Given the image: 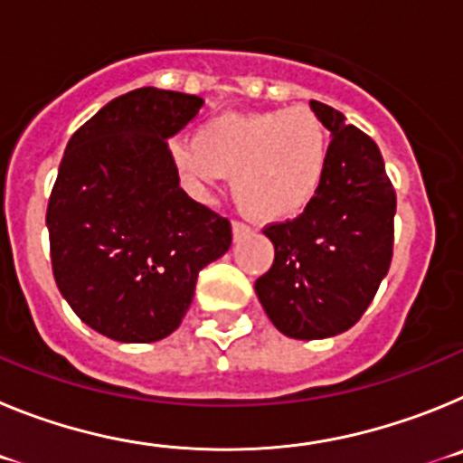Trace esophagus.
Instances as JSON below:
<instances>
[{"mask_svg":"<svg viewBox=\"0 0 463 463\" xmlns=\"http://www.w3.org/2000/svg\"><path fill=\"white\" fill-rule=\"evenodd\" d=\"M232 234H234V241H241L245 239V236L252 234V227L250 224L241 222V220H234V222H232Z\"/></svg>","mask_w":463,"mask_h":463,"instance_id":"34e87169","label":"esophagus"}]
</instances>
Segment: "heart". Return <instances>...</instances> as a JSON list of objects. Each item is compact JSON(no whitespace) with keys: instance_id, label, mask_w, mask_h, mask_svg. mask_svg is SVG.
Returning <instances> with one entry per match:
<instances>
[{"instance_id":"heart-1","label":"heart","mask_w":463,"mask_h":463,"mask_svg":"<svg viewBox=\"0 0 463 463\" xmlns=\"http://www.w3.org/2000/svg\"><path fill=\"white\" fill-rule=\"evenodd\" d=\"M329 138L313 110L227 113L203 122L194 141L171 143V159L194 190L232 178L241 211L280 222L310 206L326 171Z\"/></svg>"}]
</instances>
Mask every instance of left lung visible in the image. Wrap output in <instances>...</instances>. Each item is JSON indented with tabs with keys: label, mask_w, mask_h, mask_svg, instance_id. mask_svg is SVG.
<instances>
[{
	"label": "left lung",
	"mask_w": 463,
	"mask_h": 463,
	"mask_svg": "<svg viewBox=\"0 0 463 463\" xmlns=\"http://www.w3.org/2000/svg\"><path fill=\"white\" fill-rule=\"evenodd\" d=\"M331 132L320 192L301 215L264 227L273 267L255 289L269 320L289 338L343 334L366 313L394 252L396 192L369 134L310 101Z\"/></svg>",
	"instance_id": "obj_1"
}]
</instances>
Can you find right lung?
<instances>
[{
  "mask_svg": "<svg viewBox=\"0 0 463 463\" xmlns=\"http://www.w3.org/2000/svg\"><path fill=\"white\" fill-rule=\"evenodd\" d=\"M196 94L138 88L69 138L48 199L57 288L73 313L120 343L169 336L232 224L178 185L169 137L199 113Z\"/></svg>",
  "mask_w": 463,
  "mask_h": 463,
  "instance_id": "obj_1",
  "label": "right lung"
}]
</instances>
